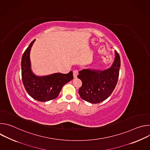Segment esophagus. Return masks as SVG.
<instances>
[{"label": "esophagus", "mask_w": 150, "mask_h": 150, "mask_svg": "<svg viewBox=\"0 0 150 150\" xmlns=\"http://www.w3.org/2000/svg\"><path fill=\"white\" fill-rule=\"evenodd\" d=\"M78 71L77 70H74L73 71V74H74V77L75 78H76L77 77V75H78Z\"/></svg>", "instance_id": "esophagus-1"}]
</instances>
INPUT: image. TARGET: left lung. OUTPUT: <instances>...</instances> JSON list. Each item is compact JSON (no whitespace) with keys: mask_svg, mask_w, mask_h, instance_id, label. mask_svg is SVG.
<instances>
[{"mask_svg":"<svg viewBox=\"0 0 150 150\" xmlns=\"http://www.w3.org/2000/svg\"><path fill=\"white\" fill-rule=\"evenodd\" d=\"M120 67V56L115 50L114 61L109 68L104 70L87 69L79 71L78 78L82 82L78 91L81 98L93 104L106 100L115 88Z\"/></svg>","mask_w":150,"mask_h":150,"instance_id":"obj_1","label":"left lung"}]
</instances>
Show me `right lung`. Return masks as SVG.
<instances>
[{"label": "right lung", "mask_w": 150, "mask_h": 150, "mask_svg": "<svg viewBox=\"0 0 150 150\" xmlns=\"http://www.w3.org/2000/svg\"><path fill=\"white\" fill-rule=\"evenodd\" d=\"M34 40L24 53L21 60L22 80L28 94L34 99L46 102L57 97L63 86L73 79V72L67 74L54 73L45 76H37L31 69L30 51Z\"/></svg>", "instance_id": "obj_1"}]
</instances>
